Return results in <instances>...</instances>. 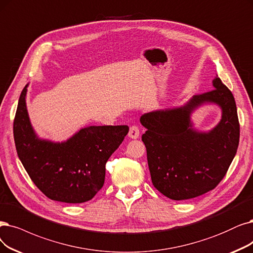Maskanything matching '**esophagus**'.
Returning <instances> with one entry per match:
<instances>
[{
  "instance_id": "1",
  "label": "esophagus",
  "mask_w": 253,
  "mask_h": 253,
  "mask_svg": "<svg viewBox=\"0 0 253 253\" xmlns=\"http://www.w3.org/2000/svg\"><path fill=\"white\" fill-rule=\"evenodd\" d=\"M140 135V129L137 126H132L129 127V132H128V137L132 139H137Z\"/></svg>"
}]
</instances>
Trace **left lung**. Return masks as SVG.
Masks as SVG:
<instances>
[{
	"mask_svg": "<svg viewBox=\"0 0 253 253\" xmlns=\"http://www.w3.org/2000/svg\"><path fill=\"white\" fill-rule=\"evenodd\" d=\"M214 89L194 95L177 109L141 116L146 127L142 141L155 188L166 197L185 200L215 189L225 176L240 140L237 106L230 90L216 76ZM204 102L222 108V119L209 133L191 128L189 113Z\"/></svg>",
	"mask_w": 253,
	"mask_h": 253,
	"instance_id": "left-lung-1",
	"label": "left lung"
}]
</instances>
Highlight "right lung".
<instances>
[{"label":"right lung","instance_id":"add662e5","mask_svg":"<svg viewBox=\"0 0 253 253\" xmlns=\"http://www.w3.org/2000/svg\"><path fill=\"white\" fill-rule=\"evenodd\" d=\"M27 86L13 121L17 151L30 178L49 199L82 204L103 188L106 163L128 132L127 126H89L63 143L36 137L26 107Z\"/></svg>","mask_w":253,"mask_h":253}]
</instances>
